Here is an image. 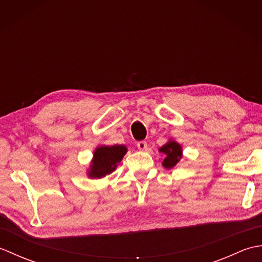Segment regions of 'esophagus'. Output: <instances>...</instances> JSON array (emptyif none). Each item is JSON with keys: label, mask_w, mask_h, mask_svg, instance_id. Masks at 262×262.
<instances>
[{"label": "esophagus", "mask_w": 262, "mask_h": 262, "mask_svg": "<svg viewBox=\"0 0 262 262\" xmlns=\"http://www.w3.org/2000/svg\"><path fill=\"white\" fill-rule=\"evenodd\" d=\"M137 147L140 151H145V149L147 148V143L145 141H141L137 143Z\"/></svg>", "instance_id": "obj_1"}]
</instances>
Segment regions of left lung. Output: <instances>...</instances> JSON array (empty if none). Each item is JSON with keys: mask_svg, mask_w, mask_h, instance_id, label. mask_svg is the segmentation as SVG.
Instances as JSON below:
<instances>
[{"mask_svg": "<svg viewBox=\"0 0 262 262\" xmlns=\"http://www.w3.org/2000/svg\"><path fill=\"white\" fill-rule=\"evenodd\" d=\"M161 153L165 155V158L162 162V165L165 169H171L176 166V164L179 162L182 158V148L179 143L176 141L170 140L168 143L164 144L162 147L159 148Z\"/></svg>", "mask_w": 262, "mask_h": 262, "instance_id": "left-lung-1", "label": "left lung"}]
</instances>
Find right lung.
Segmentation results:
<instances>
[{
    "label": "right lung",
    "mask_w": 262,
    "mask_h": 262,
    "mask_svg": "<svg viewBox=\"0 0 262 262\" xmlns=\"http://www.w3.org/2000/svg\"><path fill=\"white\" fill-rule=\"evenodd\" d=\"M127 148L124 145L107 146L102 145L96 148L93 153V159L91 161L90 169L88 171V176L92 179H100L107 174H110L117 168V165L124 158Z\"/></svg>",
    "instance_id": "add662e5"
}]
</instances>
